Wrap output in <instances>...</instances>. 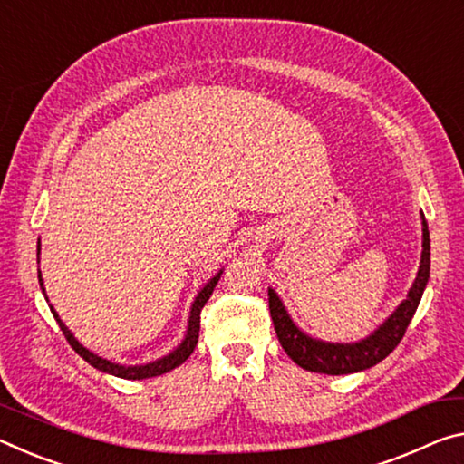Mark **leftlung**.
Wrapping results in <instances>:
<instances>
[{"label":"left lung","instance_id":"obj_1","mask_svg":"<svg viewBox=\"0 0 464 464\" xmlns=\"http://www.w3.org/2000/svg\"><path fill=\"white\" fill-rule=\"evenodd\" d=\"M421 231H423V252L421 262H419L417 276L411 286L407 297H404L399 307L373 330L370 336L362 338L357 343H328L320 341L305 334L283 305L281 297L276 291L268 286V305L272 324H275L278 343L283 344L286 355L299 367L307 372L328 373V376H343V373L363 372L367 367L380 363L394 351L396 344L401 343L407 330L409 322L413 320L419 301L425 291V285L430 281V229L425 223L421 212Z\"/></svg>","mask_w":464,"mask_h":464}]
</instances>
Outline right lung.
<instances>
[{
    "instance_id": "right-lung-1",
    "label": "right lung",
    "mask_w": 464,
    "mask_h": 464,
    "mask_svg": "<svg viewBox=\"0 0 464 464\" xmlns=\"http://www.w3.org/2000/svg\"><path fill=\"white\" fill-rule=\"evenodd\" d=\"M39 254H41V239L39 244H36V262H39ZM220 275H223V268H220L215 276L210 278L208 283H206L200 293H198L192 307H189V318H188V330H186V336H183V341L175 347L169 355L157 359V362H150V363H144V365H121V363H113L109 362L105 357H99L97 353L88 351L84 344L78 343V338L72 334V330L63 324L60 314L53 310V305L51 307V314H53V318L57 320V324H60L63 336L68 338V343L72 344V349L78 353L80 357L84 359L86 363H91L92 367H97L99 372H105V373H111V376L117 378H123V380H144V378H154V376H160V373H167L175 370V367H179L186 359L192 355L196 344H198V334H200V312L202 307L206 305V301L210 299L212 291H215V286L218 283ZM39 283H41V291L45 293V286H43V276H41V270H39ZM45 299H47V293H45Z\"/></svg>"
}]
</instances>
